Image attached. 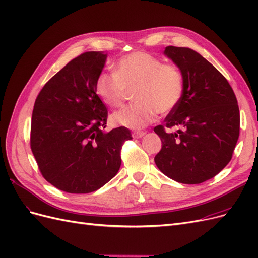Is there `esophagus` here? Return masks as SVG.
<instances>
[{
  "label": "esophagus",
  "mask_w": 258,
  "mask_h": 258,
  "mask_svg": "<svg viewBox=\"0 0 258 258\" xmlns=\"http://www.w3.org/2000/svg\"><path fill=\"white\" fill-rule=\"evenodd\" d=\"M144 135H145L144 131H135L134 135H132V136H134L135 139H139V138H142Z\"/></svg>",
  "instance_id": "esophagus-1"
}]
</instances>
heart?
<instances>
[{
  "instance_id": "heart-1",
  "label": "heart",
  "mask_w": 258,
  "mask_h": 258,
  "mask_svg": "<svg viewBox=\"0 0 258 258\" xmlns=\"http://www.w3.org/2000/svg\"><path fill=\"white\" fill-rule=\"evenodd\" d=\"M98 97L110 107H118L135 89V104L123 107L111 116L114 124L131 129L143 128L155 121L158 114L172 112L185 91L182 70L174 63H163L159 58L144 51L121 57L115 73L101 72L96 79Z\"/></svg>"
}]
</instances>
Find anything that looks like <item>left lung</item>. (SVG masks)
I'll return each mask as SVG.
<instances>
[{
	"label": "left lung",
	"mask_w": 258,
	"mask_h": 258,
	"mask_svg": "<svg viewBox=\"0 0 258 258\" xmlns=\"http://www.w3.org/2000/svg\"><path fill=\"white\" fill-rule=\"evenodd\" d=\"M165 53L182 70L179 104L154 131L162 142L155 156L161 172L183 184L214 177L231 160L240 132L235 92L225 76L192 49L168 46ZM177 126L179 130H167Z\"/></svg>",
	"instance_id": "left-lung-1"
}]
</instances>
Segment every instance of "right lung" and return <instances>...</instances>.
Returning a JSON list of instances; mask_svg holds the SVG:
<instances>
[{"mask_svg": "<svg viewBox=\"0 0 258 258\" xmlns=\"http://www.w3.org/2000/svg\"><path fill=\"white\" fill-rule=\"evenodd\" d=\"M106 54L81 53L54 74L36 97L30 146L43 177L71 194L92 192L116 175L126 127L104 132L107 108L95 83Z\"/></svg>", "mask_w": 258, "mask_h": 258, "instance_id": "add662e5", "label": "right lung"}]
</instances>
